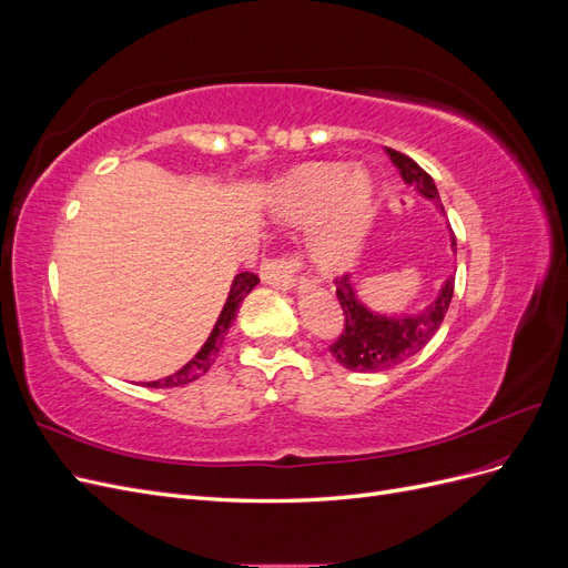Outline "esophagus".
Wrapping results in <instances>:
<instances>
[{
    "label": "esophagus",
    "mask_w": 568,
    "mask_h": 568,
    "mask_svg": "<svg viewBox=\"0 0 568 568\" xmlns=\"http://www.w3.org/2000/svg\"><path fill=\"white\" fill-rule=\"evenodd\" d=\"M301 263L296 257H274V261H265L261 267V277L265 284L277 286V288H294L298 284V272Z\"/></svg>",
    "instance_id": "34e87169"
}]
</instances>
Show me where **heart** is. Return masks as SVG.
<instances>
[{"mask_svg": "<svg viewBox=\"0 0 568 568\" xmlns=\"http://www.w3.org/2000/svg\"><path fill=\"white\" fill-rule=\"evenodd\" d=\"M272 211L288 225H307V251L326 272L346 270L363 248L376 211L374 178L363 165L305 163L277 180Z\"/></svg>", "mask_w": 568, "mask_h": 568, "instance_id": "1", "label": "heart"}]
</instances>
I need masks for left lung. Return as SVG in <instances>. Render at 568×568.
<instances>
[{"label":"left lung","mask_w":568,"mask_h":568,"mask_svg":"<svg viewBox=\"0 0 568 568\" xmlns=\"http://www.w3.org/2000/svg\"><path fill=\"white\" fill-rule=\"evenodd\" d=\"M386 156L395 168H398L403 182L415 189L419 196L432 201L445 215L438 189L432 175L424 173L415 161L407 159L400 151L386 146ZM450 248L453 253H457L453 230H450ZM453 291H455V277L448 274V280H445L438 288V296L426 307H422L419 313L415 315L376 313L363 298H359L351 274L341 277L336 282V296L343 307V315H346V329H343L338 341H334L329 346L336 363L351 372H386V369L398 367L412 355H417L440 329L443 317L448 313L450 301H453Z\"/></svg>","instance_id":"left-lung-1"}]
</instances>
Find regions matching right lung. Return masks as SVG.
I'll use <instances>...</instances> for the list:
<instances>
[{"label": "right lung", "instance_id": "1", "mask_svg": "<svg viewBox=\"0 0 568 568\" xmlns=\"http://www.w3.org/2000/svg\"><path fill=\"white\" fill-rule=\"evenodd\" d=\"M257 282H261V280H257L253 272H239L236 277L232 280L230 296H227L225 305H222L213 332H211L209 338H205V343L199 348V353L192 359H189L184 367H180L175 374L163 376V379H159V382H146V386L149 388H175V386H184V384H192V382L201 379V376L209 372L211 365L215 363V357L222 348V341H225L230 324L236 317L239 305H242V301L251 294Z\"/></svg>", "mask_w": 568, "mask_h": 568}]
</instances>
